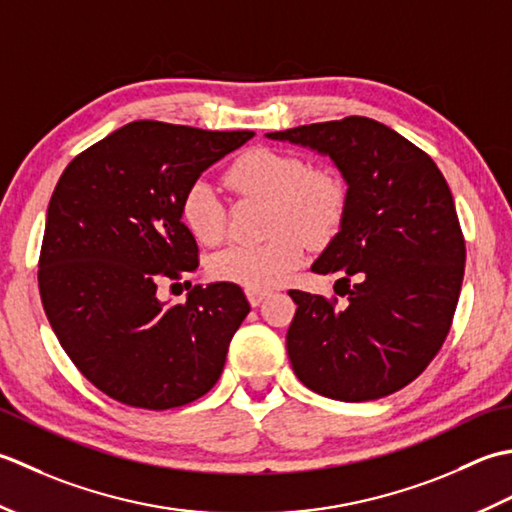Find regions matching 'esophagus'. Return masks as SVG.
<instances>
[{"label":"esophagus","instance_id":"34e87169","mask_svg":"<svg viewBox=\"0 0 512 512\" xmlns=\"http://www.w3.org/2000/svg\"><path fill=\"white\" fill-rule=\"evenodd\" d=\"M265 296H267V291H256V289H247V300H249V305L252 307H258L260 302L265 300Z\"/></svg>","mask_w":512,"mask_h":512}]
</instances>
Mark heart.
Listing matches in <instances>:
<instances>
[{
	"label": "heart",
	"instance_id": "obj_1",
	"mask_svg": "<svg viewBox=\"0 0 512 512\" xmlns=\"http://www.w3.org/2000/svg\"><path fill=\"white\" fill-rule=\"evenodd\" d=\"M225 183L238 194L267 198V229L260 245H229L207 260L218 283L267 291L289 276L305 256L307 237L322 243L340 227L347 210V187L336 174L309 168L300 156L252 148L229 163ZM181 218L198 243L216 245L225 236V212L210 185L194 183L183 194Z\"/></svg>",
	"mask_w": 512,
	"mask_h": 512
}]
</instances>
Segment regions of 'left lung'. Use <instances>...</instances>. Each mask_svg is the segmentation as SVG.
<instances>
[{
  "label": "left lung",
  "mask_w": 512,
  "mask_h": 512,
  "mask_svg": "<svg viewBox=\"0 0 512 512\" xmlns=\"http://www.w3.org/2000/svg\"><path fill=\"white\" fill-rule=\"evenodd\" d=\"M267 137L327 154L349 185L340 232L311 265L338 276L347 307L289 289L294 373L340 402L404 389L442 349L462 289L466 245L446 179L424 150L367 117Z\"/></svg>",
  "instance_id": "8db88e82"
}]
</instances>
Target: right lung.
Segmentation results:
<instances>
[{
	"instance_id": "obj_1",
	"label": "right lung",
	"mask_w": 512,
	"mask_h": 512,
	"mask_svg": "<svg viewBox=\"0 0 512 512\" xmlns=\"http://www.w3.org/2000/svg\"><path fill=\"white\" fill-rule=\"evenodd\" d=\"M254 137L132 121L68 163L52 192L39 294L59 344L99 391L165 411L210 391L249 314L232 283L194 285L185 302L156 287L198 267L183 194L212 163Z\"/></svg>"
}]
</instances>
